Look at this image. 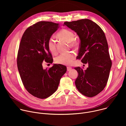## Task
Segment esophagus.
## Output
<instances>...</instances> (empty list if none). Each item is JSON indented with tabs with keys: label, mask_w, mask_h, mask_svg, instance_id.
I'll return each mask as SVG.
<instances>
[{
	"label": "esophagus",
	"mask_w": 126,
	"mask_h": 126,
	"mask_svg": "<svg viewBox=\"0 0 126 126\" xmlns=\"http://www.w3.org/2000/svg\"><path fill=\"white\" fill-rule=\"evenodd\" d=\"M67 71H69L71 70L72 68H71V67H67Z\"/></svg>",
	"instance_id": "esophagus-1"
}]
</instances>
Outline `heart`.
<instances>
[{
	"label": "heart",
	"mask_w": 126,
	"mask_h": 126,
	"mask_svg": "<svg viewBox=\"0 0 126 126\" xmlns=\"http://www.w3.org/2000/svg\"><path fill=\"white\" fill-rule=\"evenodd\" d=\"M57 36L59 38L68 42L71 47H75L77 45V42L75 39V35L74 33L69 29H63L61 30L57 34ZM47 47L50 52L53 54H56L57 53L56 42L53 37L49 39L47 42ZM75 58V55L73 52L62 53L56 57L55 61L59 64L70 65L72 64Z\"/></svg>",
	"instance_id": "b5f03b06"
}]
</instances>
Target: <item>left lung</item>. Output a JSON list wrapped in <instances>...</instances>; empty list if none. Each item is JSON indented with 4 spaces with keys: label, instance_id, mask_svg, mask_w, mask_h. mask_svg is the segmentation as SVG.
Segmentation results:
<instances>
[{
    "label": "left lung",
    "instance_id": "left-lung-1",
    "mask_svg": "<svg viewBox=\"0 0 126 126\" xmlns=\"http://www.w3.org/2000/svg\"><path fill=\"white\" fill-rule=\"evenodd\" d=\"M64 24L74 31L80 38L77 59L82 58L83 63L88 64L85 70L80 67L74 68L78 73L76 87L84 96H95L105 87L112 66L105 33L98 24L88 19L65 22Z\"/></svg>",
    "mask_w": 126,
    "mask_h": 126
}]
</instances>
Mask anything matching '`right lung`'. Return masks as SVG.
<instances>
[{"label":"right lung","mask_w":126,"mask_h":126,"mask_svg":"<svg viewBox=\"0 0 126 126\" xmlns=\"http://www.w3.org/2000/svg\"><path fill=\"white\" fill-rule=\"evenodd\" d=\"M58 23L40 21L29 27L23 33L18 52V69L26 90L33 96L45 99L55 92L66 73L64 65L54 64L43 69L42 63H52L47 42L59 28Z\"/></svg>","instance_id":"1"}]
</instances>
